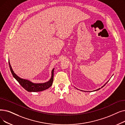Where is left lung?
<instances>
[{"instance_id": "left-lung-1", "label": "left lung", "mask_w": 125, "mask_h": 125, "mask_svg": "<svg viewBox=\"0 0 125 125\" xmlns=\"http://www.w3.org/2000/svg\"><path fill=\"white\" fill-rule=\"evenodd\" d=\"M107 83H106V84H107ZM105 85H106V84H105V85H104V86H102V87H104V86H105ZM99 89H100V88H99V89H97V90H99Z\"/></svg>"}]
</instances>
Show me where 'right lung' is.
<instances>
[{
    "label": "right lung",
    "mask_w": 125,
    "mask_h": 125,
    "mask_svg": "<svg viewBox=\"0 0 125 125\" xmlns=\"http://www.w3.org/2000/svg\"><path fill=\"white\" fill-rule=\"evenodd\" d=\"M9 66H10V72H11L13 77L15 78L16 80L18 81V83L21 85V86H22L23 88H24L28 91H30V92L41 91L43 90H44L45 89H47L48 88H50L52 84L53 79L54 68L52 70V77L49 81H48L47 82H46L44 83L36 84V83H32L28 80H24L18 77V76L16 75L13 72V70L11 67V66H10V65L9 60Z\"/></svg>",
    "instance_id": "right-lung-1"
}]
</instances>
